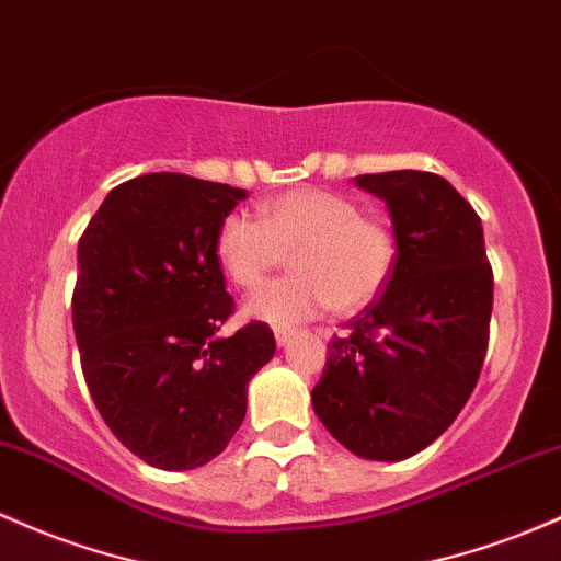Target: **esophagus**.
Returning a JSON list of instances; mask_svg holds the SVG:
<instances>
[{
	"mask_svg": "<svg viewBox=\"0 0 561 561\" xmlns=\"http://www.w3.org/2000/svg\"><path fill=\"white\" fill-rule=\"evenodd\" d=\"M295 335V330H290V328H279L274 332V337H276V346H287V343H290V337Z\"/></svg>",
	"mask_w": 561,
	"mask_h": 561,
	"instance_id": "34e87169",
	"label": "esophagus"
}]
</instances>
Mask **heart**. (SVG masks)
<instances>
[{"label":"heart","instance_id":"heart-1","mask_svg":"<svg viewBox=\"0 0 561 561\" xmlns=\"http://www.w3.org/2000/svg\"><path fill=\"white\" fill-rule=\"evenodd\" d=\"M215 255L239 287L261 285L285 266L293 274L257 290L244 313L293 328L328 311L370 306L391 279L397 239L383 220L362 215L359 202L324 188H298L261 205V220L231 213L220 220Z\"/></svg>","mask_w":561,"mask_h":561}]
</instances>
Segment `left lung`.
<instances>
[{
    "label": "left lung",
    "instance_id": "8db88e82",
    "mask_svg": "<svg viewBox=\"0 0 561 561\" xmlns=\"http://www.w3.org/2000/svg\"><path fill=\"white\" fill-rule=\"evenodd\" d=\"M354 183L386 202L397 263L386 293L328 343L311 404L346 450L404 460L450 428L477 386L492 268L482 220L445 178L393 170Z\"/></svg>",
    "mask_w": 561,
    "mask_h": 561
}]
</instances>
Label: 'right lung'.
Here are the masks:
<instances>
[{"instance_id": "obj_1", "label": "right lung", "mask_w": 561, "mask_h": 561, "mask_svg": "<svg viewBox=\"0 0 561 561\" xmlns=\"http://www.w3.org/2000/svg\"><path fill=\"white\" fill-rule=\"evenodd\" d=\"M244 188L149 172L108 191L77 248L73 335L92 402L116 439L164 471L226 450L248 412V383L274 356V332L231 337L215 255L220 220Z\"/></svg>"}]
</instances>
